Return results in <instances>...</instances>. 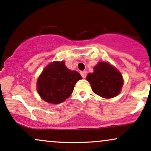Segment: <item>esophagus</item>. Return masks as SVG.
I'll list each match as a JSON object with an SVG mask.
<instances>
[{
    "label": "esophagus",
    "mask_w": 151,
    "mask_h": 151,
    "mask_svg": "<svg viewBox=\"0 0 151 151\" xmlns=\"http://www.w3.org/2000/svg\"><path fill=\"white\" fill-rule=\"evenodd\" d=\"M81 74L82 76V77L83 78H85L87 76V71H85V70H83V71H81Z\"/></svg>",
    "instance_id": "esophagus-1"
}]
</instances>
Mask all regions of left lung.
<instances>
[{"mask_svg":"<svg viewBox=\"0 0 151 151\" xmlns=\"http://www.w3.org/2000/svg\"><path fill=\"white\" fill-rule=\"evenodd\" d=\"M93 92L103 98L111 99L120 94L123 78L120 71L105 61H100L94 67V72L87 76Z\"/></svg>","mask_w":151,"mask_h":151,"instance_id":"8db88e82","label":"left lung"}]
</instances>
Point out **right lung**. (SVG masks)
Masks as SVG:
<instances>
[{"mask_svg": "<svg viewBox=\"0 0 151 151\" xmlns=\"http://www.w3.org/2000/svg\"><path fill=\"white\" fill-rule=\"evenodd\" d=\"M82 78L78 72L68 69L64 61H54L38 77L37 90L47 103L60 104L69 97L77 81Z\"/></svg>", "mask_w": 151, "mask_h": 151, "instance_id": "obj_1", "label": "right lung"}]
</instances>
